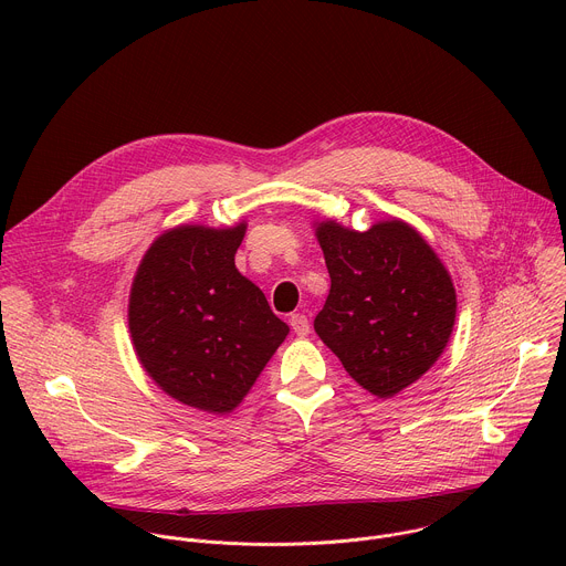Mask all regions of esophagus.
<instances>
[{"label":"esophagus","instance_id":"esophagus-1","mask_svg":"<svg viewBox=\"0 0 566 566\" xmlns=\"http://www.w3.org/2000/svg\"><path fill=\"white\" fill-rule=\"evenodd\" d=\"M289 325H291V329H293V332H295L300 338L308 336V332H311L308 317H306V315H302V313H293V315L289 317Z\"/></svg>","mask_w":566,"mask_h":566}]
</instances>
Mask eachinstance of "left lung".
<instances>
[{
	"mask_svg": "<svg viewBox=\"0 0 566 566\" xmlns=\"http://www.w3.org/2000/svg\"><path fill=\"white\" fill-rule=\"evenodd\" d=\"M332 277L313 329L347 374L378 398L417 382L443 354L457 317L452 277L402 219L354 230L313 223Z\"/></svg>",
	"mask_w": 566,
	"mask_h": 566,
	"instance_id": "1",
	"label": "left lung"
}]
</instances>
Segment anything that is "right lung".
I'll return each mask as SVG.
<instances>
[{"label": "right lung", "mask_w": 566, "mask_h": 566, "mask_svg": "<svg viewBox=\"0 0 566 566\" xmlns=\"http://www.w3.org/2000/svg\"><path fill=\"white\" fill-rule=\"evenodd\" d=\"M247 221L181 223L145 251L129 291L127 322L140 367L170 398L230 415L289 336L234 253Z\"/></svg>", "instance_id": "obj_1"}]
</instances>
